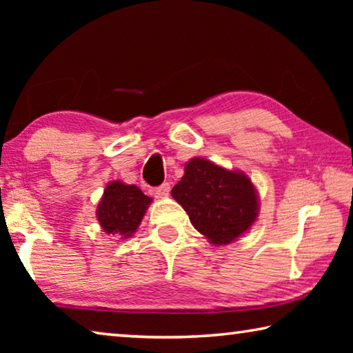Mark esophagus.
Returning <instances> with one entry per match:
<instances>
[{
	"instance_id": "esophagus-1",
	"label": "esophagus",
	"mask_w": 353,
	"mask_h": 353,
	"mask_svg": "<svg viewBox=\"0 0 353 353\" xmlns=\"http://www.w3.org/2000/svg\"><path fill=\"white\" fill-rule=\"evenodd\" d=\"M152 196H155V198H163V196H168L170 193V183L165 182L160 185V187H155L151 190Z\"/></svg>"
}]
</instances>
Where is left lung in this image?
Returning a JSON list of instances; mask_svg holds the SVG:
<instances>
[{"mask_svg":"<svg viewBox=\"0 0 353 353\" xmlns=\"http://www.w3.org/2000/svg\"><path fill=\"white\" fill-rule=\"evenodd\" d=\"M171 194L188 213L194 229L213 244L234 241L259 214V198L250 179L205 159H191L185 165V174Z\"/></svg>","mask_w":353,"mask_h":353,"instance_id":"left-lung-1","label":"left lung"}]
</instances>
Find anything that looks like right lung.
I'll list each match as a JSON object with an SVG mask.
<instances>
[{
    "label": "right lung",
    "instance_id": "right-lung-1",
    "mask_svg": "<svg viewBox=\"0 0 353 353\" xmlns=\"http://www.w3.org/2000/svg\"><path fill=\"white\" fill-rule=\"evenodd\" d=\"M151 201L135 185H126L118 181L110 182L98 205L99 224L104 232L119 240L128 238L140 225Z\"/></svg>",
    "mask_w": 353,
    "mask_h": 353
}]
</instances>
